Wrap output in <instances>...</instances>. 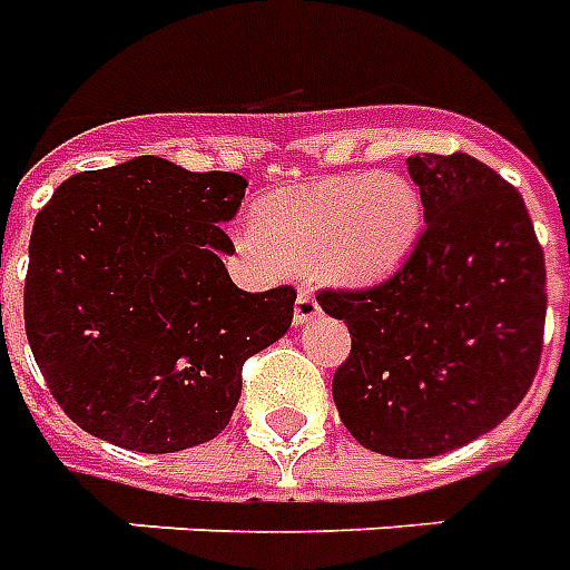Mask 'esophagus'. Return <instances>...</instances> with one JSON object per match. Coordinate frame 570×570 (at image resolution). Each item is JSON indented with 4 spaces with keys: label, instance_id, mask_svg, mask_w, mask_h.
Masks as SVG:
<instances>
[{
    "label": "esophagus",
    "instance_id": "34e87169",
    "mask_svg": "<svg viewBox=\"0 0 570 570\" xmlns=\"http://www.w3.org/2000/svg\"><path fill=\"white\" fill-rule=\"evenodd\" d=\"M320 317V302L314 298L311 289H298L296 296V311H293V320H296V326H305L311 320Z\"/></svg>",
    "mask_w": 570,
    "mask_h": 570
}]
</instances>
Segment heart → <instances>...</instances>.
<instances>
[{
    "instance_id": "obj_1",
    "label": "heart",
    "mask_w": 570,
    "mask_h": 570,
    "mask_svg": "<svg viewBox=\"0 0 570 570\" xmlns=\"http://www.w3.org/2000/svg\"><path fill=\"white\" fill-rule=\"evenodd\" d=\"M425 229V202L402 175H332L265 193L244 247L259 259L314 268L335 284H377L399 272Z\"/></svg>"
}]
</instances>
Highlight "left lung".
Here are the masks:
<instances>
[{
	"label": "left lung",
	"mask_w": 570,
	"mask_h": 570,
	"mask_svg": "<svg viewBox=\"0 0 570 570\" xmlns=\"http://www.w3.org/2000/svg\"><path fill=\"white\" fill-rule=\"evenodd\" d=\"M407 175L425 202L411 259L368 289H323L350 328L332 381L362 446L429 459L465 446L522 402L547 317V268L525 202L468 154H423Z\"/></svg>",
	"instance_id": "obj_1"
}]
</instances>
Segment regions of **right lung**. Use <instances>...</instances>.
<instances>
[{"label": "right lung", "mask_w": 570, "mask_h": 570, "mask_svg": "<svg viewBox=\"0 0 570 570\" xmlns=\"http://www.w3.org/2000/svg\"><path fill=\"white\" fill-rule=\"evenodd\" d=\"M247 180L159 156L62 180L29 238L23 320L71 423L138 453L217 438L242 365L293 323L296 289L244 293L223 223Z\"/></svg>", "instance_id": "right-lung-1"}]
</instances>
